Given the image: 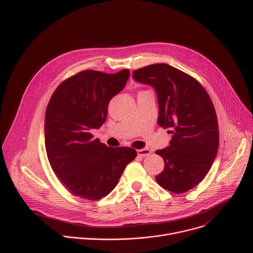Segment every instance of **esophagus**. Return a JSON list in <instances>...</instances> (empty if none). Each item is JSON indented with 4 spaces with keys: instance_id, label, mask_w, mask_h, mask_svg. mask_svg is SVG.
<instances>
[{
    "instance_id": "esophagus-1",
    "label": "esophagus",
    "mask_w": 253,
    "mask_h": 253,
    "mask_svg": "<svg viewBox=\"0 0 253 253\" xmlns=\"http://www.w3.org/2000/svg\"><path fill=\"white\" fill-rule=\"evenodd\" d=\"M151 153V151L149 149H139L137 150V154L141 157H147L149 156Z\"/></svg>"
}]
</instances>
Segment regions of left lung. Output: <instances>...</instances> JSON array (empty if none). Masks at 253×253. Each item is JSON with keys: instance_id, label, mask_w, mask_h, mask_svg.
<instances>
[{"instance_id": "obj_1", "label": "left lung", "mask_w": 253, "mask_h": 253, "mask_svg": "<svg viewBox=\"0 0 253 253\" xmlns=\"http://www.w3.org/2000/svg\"><path fill=\"white\" fill-rule=\"evenodd\" d=\"M133 79L152 86L158 98V125L170 129V145L157 150L164 170L157 183L173 193H184L210 170L217 154L219 131L212 101L193 77L167 64L133 71Z\"/></svg>"}]
</instances>
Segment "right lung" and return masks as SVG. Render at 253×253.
<instances>
[{"instance_id": "add662e5", "label": "right lung", "mask_w": 253, "mask_h": 253, "mask_svg": "<svg viewBox=\"0 0 253 253\" xmlns=\"http://www.w3.org/2000/svg\"><path fill=\"white\" fill-rule=\"evenodd\" d=\"M129 70L107 74L85 70L62 82L45 114V147L55 174L74 196L98 200L117 185L137 152L130 147H108L94 139L108 104L126 85Z\"/></svg>"}]
</instances>
